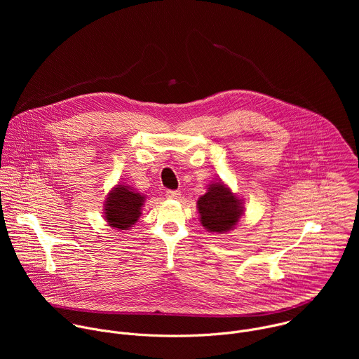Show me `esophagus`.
Wrapping results in <instances>:
<instances>
[{
	"instance_id": "obj_1",
	"label": "esophagus",
	"mask_w": 359,
	"mask_h": 359,
	"mask_svg": "<svg viewBox=\"0 0 359 359\" xmlns=\"http://www.w3.org/2000/svg\"><path fill=\"white\" fill-rule=\"evenodd\" d=\"M166 197L176 200V198L180 197V191H179V190H168V191H166Z\"/></svg>"
}]
</instances>
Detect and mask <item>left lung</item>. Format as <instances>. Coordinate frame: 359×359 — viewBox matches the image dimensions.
<instances>
[{
  "label": "left lung",
  "mask_w": 359,
  "mask_h": 359,
  "mask_svg": "<svg viewBox=\"0 0 359 359\" xmlns=\"http://www.w3.org/2000/svg\"><path fill=\"white\" fill-rule=\"evenodd\" d=\"M197 206L201 224L215 233L231 230L243 215L240 200L220 182L210 184L208 193L197 200Z\"/></svg>",
  "instance_id": "left-lung-1"
}]
</instances>
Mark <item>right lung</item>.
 Here are the masks:
<instances>
[{
  "label": "right lung",
  "instance_id": "add662e5",
  "mask_svg": "<svg viewBox=\"0 0 359 359\" xmlns=\"http://www.w3.org/2000/svg\"><path fill=\"white\" fill-rule=\"evenodd\" d=\"M144 197L130 190L128 186H118L109 193L107 198L105 215L111 227L126 230L132 227L139 216L140 208L143 206Z\"/></svg>",
  "mask_w": 359,
  "mask_h": 359
}]
</instances>
